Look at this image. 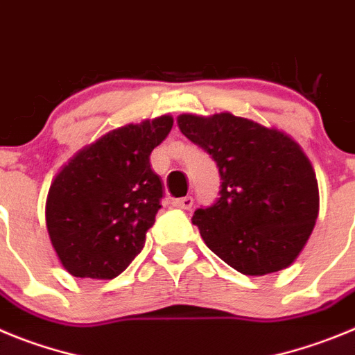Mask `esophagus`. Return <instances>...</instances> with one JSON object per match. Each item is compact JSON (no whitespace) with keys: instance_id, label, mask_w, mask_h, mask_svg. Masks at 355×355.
<instances>
[{"instance_id":"obj_1","label":"esophagus","mask_w":355,"mask_h":355,"mask_svg":"<svg viewBox=\"0 0 355 355\" xmlns=\"http://www.w3.org/2000/svg\"><path fill=\"white\" fill-rule=\"evenodd\" d=\"M193 203H194L193 198L185 196V198H180V200H175L173 207H177V209H182V210H191Z\"/></svg>"}]
</instances>
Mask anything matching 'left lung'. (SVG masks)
Instances as JSON below:
<instances>
[{"label": "left lung", "mask_w": 355, "mask_h": 355, "mask_svg": "<svg viewBox=\"0 0 355 355\" xmlns=\"http://www.w3.org/2000/svg\"><path fill=\"white\" fill-rule=\"evenodd\" d=\"M185 138L216 161L221 191L193 225L217 257L245 276L286 269L318 217V184L301 146L248 118L180 114Z\"/></svg>", "instance_id": "left-lung-1"}]
</instances>
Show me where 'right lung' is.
<instances>
[{
    "instance_id": "1",
    "label": "right lung",
    "mask_w": 355,
    "mask_h": 355,
    "mask_svg": "<svg viewBox=\"0 0 355 355\" xmlns=\"http://www.w3.org/2000/svg\"><path fill=\"white\" fill-rule=\"evenodd\" d=\"M173 118L114 129L70 159L51 184L46 223L62 265L76 277L113 279L141 253L161 209L150 154Z\"/></svg>"
}]
</instances>
